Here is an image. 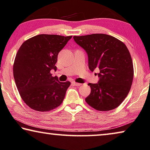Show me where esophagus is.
I'll return each mask as SVG.
<instances>
[{"mask_svg":"<svg viewBox=\"0 0 150 150\" xmlns=\"http://www.w3.org/2000/svg\"><path fill=\"white\" fill-rule=\"evenodd\" d=\"M72 84L73 85V86H80L81 85V83H76L75 81H73Z\"/></svg>","mask_w":150,"mask_h":150,"instance_id":"esophagus-1","label":"esophagus"}]
</instances>
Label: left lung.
<instances>
[{"label":"left lung","instance_id":"obj_1","mask_svg":"<svg viewBox=\"0 0 150 150\" xmlns=\"http://www.w3.org/2000/svg\"><path fill=\"white\" fill-rule=\"evenodd\" d=\"M73 39L88 54L89 70H100L98 83H88L91 93L86 102L100 111L116 108L128 95L133 79L132 59L127 46L104 33L73 36Z\"/></svg>","mask_w":150,"mask_h":150}]
</instances>
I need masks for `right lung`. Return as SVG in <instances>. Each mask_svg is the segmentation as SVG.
Here are the masks:
<instances>
[{"instance_id": "obj_1", "label": "right lung", "mask_w": 150, "mask_h": 150, "mask_svg": "<svg viewBox=\"0 0 150 150\" xmlns=\"http://www.w3.org/2000/svg\"><path fill=\"white\" fill-rule=\"evenodd\" d=\"M71 38L40 34L24 42L18 50L13 76L21 98L33 110H52L63 101L71 83L60 82L50 71H57L58 54Z\"/></svg>"}]
</instances>
